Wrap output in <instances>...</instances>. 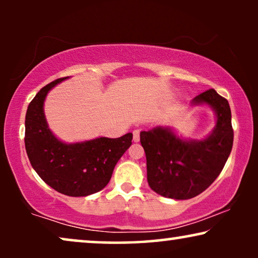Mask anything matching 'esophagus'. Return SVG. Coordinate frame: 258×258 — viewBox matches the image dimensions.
Listing matches in <instances>:
<instances>
[{"label": "esophagus", "instance_id": "obj_1", "mask_svg": "<svg viewBox=\"0 0 258 258\" xmlns=\"http://www.w3.org/2000/svg\"><path fill=\"white\" fill-rule=\"evenodd\" d=\"M133 136H134V142H139V141H140V130L139 129L134 130Z\"/></svg>", "mask_w": 258, "mask_h": 258}]
</instances>
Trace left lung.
Wrapping results in <instances>:
<instances>
[{"label": "left lung", "mask_w": 258, "mask_h": 258, "mask_svg": "<svg viewBox=\"0 0 258 258\" xmlns=\"http://www.w3.org/2000/svg\"><path fill=\"white\" fill-rule=\"evenodd\" d=\"M194 104L207 103L217 115L216 128L203 141H183L165 128L141 132L147 157L148 183L155 192L189 200L203 192L221 174L234 142L228 101L214 89L197 95Z\"/></svg>", "instance_id": "left-lung-1"}]
</instances>
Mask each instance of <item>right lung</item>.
Here are the masks:
<instances>
[{"label": "right lung", "instance_id": "1", "mask_svg": "<svg viewBox=\"0 0 258 258\" xmlns=\"http://www.w3.org/2000/svg\"><path fill=\"white\" fill-rule=\"evenodd\" d=\"M63 80L42 88L28 105L24 144L31 167L48 185L67 196H88L108 184L116 163L132 146L133 134L74 144L58 141L48 129L43 102L48 91Z\"/></svg>", "mask_w": 258, "mask_h": 258}]
</instances>
